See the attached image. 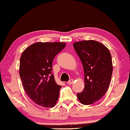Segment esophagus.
Wrapping results in <instances>:
<instances>
[{
	"instance_id": "esophagus-1",
	"label": "esophagus",
	"mask_w": 130,
	"mask_h": 130,
	"mask_svg": "<svg viewBox=\"0 0 130 130\" xmlns=\"http://www.w3.org/2000/svg\"><path fill=\"white\" fill-rule=\"evenodd\" d=\"M73 82L74 80H73V79H71V80H70L68 82V84H72L73 83Z\"/></svg>"
}]
</instances>
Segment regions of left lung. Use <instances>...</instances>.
Instances as JSON below:
<instances>
[{"instance_id":"left-lung-1","label":"left lung","mask_w":130,"mask_h":130,"mask_svg":"<svg viewBox=\"0 0 130 130\" xmlns=\"http://www.w3.org/2000/svg\"><path fill=\"white\" fill-rule=\"evenodd\" d=\"M74 49L82 63L85 87L77 97L83 105L92 104L108 90L113 71L112 57L108 49L93 40L75 42Z\"/></svg>"}]
</instances>
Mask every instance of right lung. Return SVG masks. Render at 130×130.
Returning a JSON list of instances; mask_svg holds the SVG:
<instances>
[{"label": "right lung", "instance_id": "1", "mask_svg": "<svg viewBox=\"0 0 130 130\" xmlns=\"http://www.w3.org/2000/svg\"><path fill=\"white\" fill-rule=\"evenodd\" d=\"M66 43H34L22 53L20 76L27 94L37 105L52 108L56 104L61 86L56 83L52 71L54 57L65 48Z\"/></svg>", "mask_w": 130, "mask_h": 130}]
</instances>
